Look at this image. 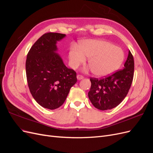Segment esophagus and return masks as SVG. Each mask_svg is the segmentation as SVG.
<instances>
[{
	"label": "esophagus",
	"mask_w": 153,
	"mask_h": 153,
	"mask_svg": "<svg viewBox=\"0 0 153 153\" xmlns=\"http://www.w3.org/2000/svg\"><path fill=\"white\" fill-rule=\"evenodd\" d=\"M76 78H77V79H78V80H80L83 79V78H84V77L82 75H78L76 76Z\"/></svg>",
	"instance_id": "esophagus-1"
}]
</instances>
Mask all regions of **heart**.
Instances as JSON below:
<instances>
[{
    "mask_svg": "<svg viewBox=\"0 0 153 153\" xmlns=\"http://www.w3.org/2000/svg\"><path fill=\"white\" fill-rule=\"evenodd\" d=\"M88 59V66L93 75L103 77L112 75L120 68L124 61L123 50L103 40L87 39L79 45V50L73 48L69 53V62L76 68Z\"/></svg>",
    "mask_w": 153,
    "mask_h": 153,
    "instance_id": "1",
    "label": "heart"
}]
</instances>
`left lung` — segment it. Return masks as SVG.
Listing matches in <instances>:
<instances>
[{"mask_svg": "<svg viewBox=\"0 0 153 153\" xmlns=\"http://www.w3.org/2000/svg\"><path fill=\"white\" fill-rule=\"evenodd\" d=\"M134 60L130 51L124 68L102 79L91 78L88 96L94 107L101 110L116 107L126 96L132 84Z\"/></svg>", "mask_w": 153, "mask_h": 153, "instance_id": "1", "label": "left lung"}]
</instances>
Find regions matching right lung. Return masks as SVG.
<instances>
[{
    "instance_id": "obj_1",
    "label": "right lung",
    "mask_w": 153,
    "mask_h": 153,
    "mask_svg": "<svg viewBox=\"0 0 153 153\" xmlns=\"http://www.w3.org/2000/svg\"><path fill=\"white\" fill-rule=\"evenodd\" d=\"M65 37L53 32L43 34L27 57L26 75L30 93L37 103L50 110L64 103L77 81L76 72L65 66L57 53V43Z\"/></svg>"
}]
</instances>
